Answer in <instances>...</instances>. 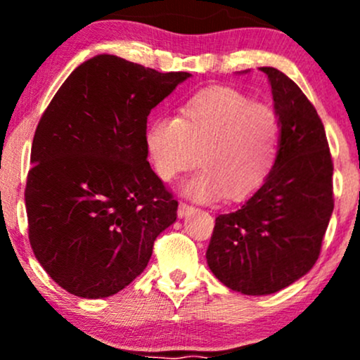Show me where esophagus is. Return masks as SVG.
Returning <instances> with one entry per match:
<instances>
[{
    "instance_id": "34e87169",
    "label": "esophagus",
    "mask_w": 360,
    "mask_h": 360,
    "mask_svg": "<svg viewBox=\"0 0 360 360\" xmlns=\"http://www.w3.org/2000/svg\"><path fill=\"white\" fill-rule=\"evenodd\" d=\"M193 210H194V206H191V205L179 203V206H177V214H179L181 218H184V217H188L189 213H193Z\"/></svg>"
}]
</instances>
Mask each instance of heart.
<instances>
[{
  "instance_id": "heart-1",
  "label": "heart",
  "mask_w": 360,
  "mask_h": 360,
  "mask_svg": "<svg viewBox=\"0 0 360 360\" xmlns=\"http://www.w3.org/2000/svg\"><path fill=\"white\" fill-rule=\"evenodd\" d=\"M148 162L166 183L198 162L184 186L194 200H245L259 191L278 162L281 120L274 108L232 88L196 93L177 117H155L146 130Z\"/></svg>"
}]
</instances>
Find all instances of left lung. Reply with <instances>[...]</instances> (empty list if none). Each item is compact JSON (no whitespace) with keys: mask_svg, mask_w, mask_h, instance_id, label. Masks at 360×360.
Here are the masks:
<instances>
[{"mask_svg":"<svg viewBox=\"0 0 360 360\" xmlns=\"http://www.w3.org/2000/svg\"><path fill=\"white\" fill-rule=\"evenodd\" d=\"M281 120L278 162L237 212L218 214L206 260L226 288L262 296L315 266L333 212V162L315 106L286 74L260 68Z\"/></svg>","mask_w":360,"mask_h":360,"instance_id":"1","label":"left lung"}]
</instances>
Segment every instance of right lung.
<instances>
[{
	"label": "right lung",
	"instance_id": "right-lung-1",
	"mask_svg": "<svg viewBox=\"0 0 360 360\" xmlns=\"http://www.w3.org/2000/svg\"><path fill=\"white\" fill-rule=\"evenodd\" d=\"M189 72L122 57L82 62L37 125L27 176L37 260L74 296L117 295L143 272L177 201L147 160V117Z\"/></svg>",
	"mask_w": 360,
	"mask_h": 360
}]
</instances>
